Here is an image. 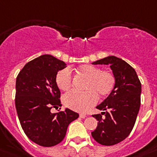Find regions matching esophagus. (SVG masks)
Wrapping results in <instances>:
<instances>
[{
  "instance_id": "1",
  "label": "esophagus",
  "mask_w": 157,
  "mask_h": 157,
  "mask_svg": "<svg viewBox=\"0 0 157 157\" xmlns=\"http://www.w3.org/2000/svg\"><path fill=\"white\" fill-rule=\"evenodd\" d=\"M79 116H80V118H82V119H84V118L86 117V115L84 113H81L79 115Z\"/></svg>"
}]
</instances>
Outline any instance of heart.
<instances>
[{"label": "heart", "mask_w": 157, "mask_h": 157, "mask_svg": "<svg viewBox=\"0 0 157 157\" xmlns=\"http://www.w3.org/2000/svg\"><path fill=\"white\" fill-rule=\"evenodd\" d=\"M77 72L87 78L84 92L76 90L70 91L63 97V103L71 109L85 112L96 104L98 96H108L116 86V76L111 71L91 64L80 66ZM56 84L62 90H69L74 84V77L68 68L58 71L56 75Z\"/></svg>", "instance_id": "1"}]
</instances>
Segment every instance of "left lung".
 I'll return each instance as SVG.
<instances>
[{
	"mask_svg": "<svg viewBox=\"0 0 157 157\" xmlns=\"http://www.w3.org/2000/svg\"><path fill=\"white\" fill-rule=\"evenodd\" d=\"M92 64L110 65L116 82L109 96L96 107L105 111L92 116L98 126L91 136L102 145H115L132 131L140 107V81L134 68L117 57L108 56Z\"/></svg>",
	"mask_w": 157,
	"mask_h": 157,
	"instance_id": "1",
	"label": "left lung"
}]
</instances>
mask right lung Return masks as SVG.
<instances>
[{"label":"right lung","instance_id":"right-lung-1","mask_svg":"<svg viewBox=\"0 0 157 157\" xmlns=\"http://www.w3.org/2000/svg\"><path fill=\"white\" fill-rule=\"evenodd\" d=\"M66 67L63 61L44 54L27 63L17 77L18 119L28 138L42 147L62 142L69 124L78 118V114L68 108L57 113L50 111L62 106L56 75Z\"/></svg>","mask_w":157,"mask_h":157}]
</instances>
